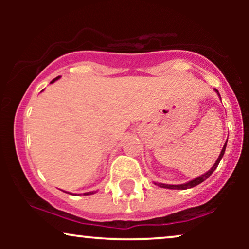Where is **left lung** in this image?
<instances>
[{
  "label": "left lung",
  "mask_w": 249,
  "mask_h": 249,
  "mask_svg": "<svg viewBox=\"0 0 249 249\" xmlns=\"http://www.w3.org/2000/svg\"><path fill=\"white\" fill-rule=\"evenodd\" d=\"M214 90H215V92L218 93V95H219V91L216 90V89H214ZM219 97H220V95H219ZM226 145H227V141H226L225 145H224V147H222L221 152H220V154H219L218 159H216V161L214 162L213 166L211 167V170H208L206 173L201 174V176H200V177H196V179L191 180V181L185 182V184H180V185H167V184H160V182H154V184H156L157 186H159V187H162V188H168V190H187V188H192V187H194V186H196V185L201 184V182H202V181H205V180H206V179L208 178V177H210L211 174H212V173L214 172V170H215V168L218 167V165H219L220 160H221L222 157H224V154H225Z\"/></svg>",
  "instance_id": "obj_1"
}]
</instances>
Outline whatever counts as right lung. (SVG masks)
I'll return each mask as SVG.
<instances>
[{
	"mask_svg": "<svg viewBox=\"0 0 249 249\" xmlns=\"http://www.w3.org/2000/svg\"><path fill=\"white\" fill-rule=\"evenodd\" d=\"M59 78H61V76H58V77H56V78H53V81H51L50 83H53V82H56L57 79H59ZM83 194H84V196H90V194H93V192H87V193H83Z\"/></svg>",
	"mask_w": 249,
	"mask_h": 249,
	"instance_id": "obj_1",
	"label": "right lung"
}]
</instances>
